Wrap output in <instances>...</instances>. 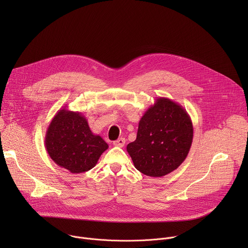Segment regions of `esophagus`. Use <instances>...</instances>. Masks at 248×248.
<instances>
[{"instance_id": "esophagus-1", "label": "esophagus", "mask_w": 248, "mask_h": 248, "mask_svg": "<svg viewBox=\"0 0 248 248\" xmlns=\"http://www.w3.org/2000/svg\"><path fill=\"white\" fill-rule=\"evenodd\" d=\"M124 144H125V139L123 138V137H121L118 140L114 141V145L118 146V147H124Z\"/></svg>"}]
</instances>
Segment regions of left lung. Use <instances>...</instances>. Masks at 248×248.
I'll list each match as a JSON object with an SVG mask.
<instances>
[{"label": "left lung", "mask_w": 248, "mask_h": 248, "mask_svg": "<svg viewBox=\"0 0 248 248\" xmlns=\"http://www.w3.org/2000/svg\"><path fill=\"white\" fill-rule=\"evenodd\" d=\"M192 139L193 125L186 109L169 98L159 97L141 117L136 139L126 150L139 171L161 178L183 164Z\"/></svg>", "instance_id": "1"}]
</instances>
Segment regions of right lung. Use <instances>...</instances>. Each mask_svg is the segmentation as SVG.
<instances>
[{"label": "right lung", "mask_w": 248, "mask_h": 248, "mask_svg": "<svg viewBox=\"0 0 248 248\" xmlns=\"http://www.w3.org/2000/svg\"><path fill=\"white\" fill-rule=\"evenodd\" d=\"M45 147L59 167L80 173L94 168L109 145L91 131L80 112L64 107L57 112L47 128Z\"/></svg>", "instance_id": "1"}]
</instances>
